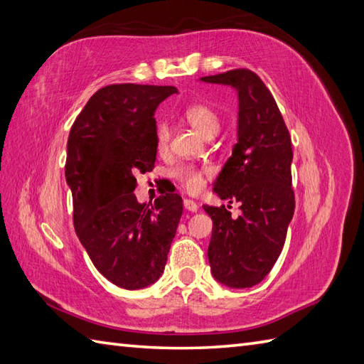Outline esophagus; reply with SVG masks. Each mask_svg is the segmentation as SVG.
I'll return each mask as SVG.
<instances>
[{"label": "esophagus", "instance_id": "34e87169", "mask_svg": "<svg viewBox=\"0 0 364 364\" xmlns=\"http://www.w3.org/2000/svg\"><path fill=\"white\" fill-rule=\"evenodd\" d=\"M183 205H184L186 210H189V213H197V210H198V206H197V203H196V201H193V200H189V198H186V200L183 201Z\"/></svg>", "mask_w": 364, "mask_h": 364}]
</instances>
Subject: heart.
I'll use <instances>...</instances> for the list:
<instances>
[{
	"label": "heart",
	"instance_id": "obj_1",
	"mask_svg": "<svg viewBox=\"0 0 364 364\" xmlns=\"http://www.w3.org/2000/svg\"><path fill=\"white\" fill-rule=\"evenodd\" d=\"M186 119L196 129L200 134L208 138V136H215L220 129V117L214 112L213 108L203 104H193L186 108L184 112ZM171 138V130H168V125L166 122H161L156 129V144L158 149H164ZM176 178L181 181L188 191H198L203 184L201 173L196 171L193 167H180L178 171L175 172Z\"/></svg>",
	"mask_w": 364,
	"mask_h": 364
}]
</instances>
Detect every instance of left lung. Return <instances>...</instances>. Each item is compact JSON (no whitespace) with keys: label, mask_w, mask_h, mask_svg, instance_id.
<instances>
[{"label":"left lung","mask_w":364,"mask_h":364,"mask_svg":"<svg viewBox=\"0 0 364 364\" xmlns=\"http://www.w3.org/2000/svg\"><path fill=\"white\" fill-rule=\"evenodd\" d=\"M200 80L231 87L239 99L237 142L214 181V193L239 201L242 214L232 218L225 206H203L213 218L210 273L230 289H250L276 264L294 214L291 139L257 74L232 70Z\"/></svg>","instance_id":"8db88e82"}]
</instances>
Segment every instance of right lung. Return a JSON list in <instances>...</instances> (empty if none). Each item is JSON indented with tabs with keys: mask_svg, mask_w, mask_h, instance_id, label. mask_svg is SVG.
<instances>
[{
	"mask_svg": "<svg viewBox=\"0 0 364 364\" xmlns=\"http://www.w3.org/2000/svg\"><path fill=\"white\" fill-rule=\"evenodd\" d=\"M175 92L134 83L100 88L68 138L75 234L99 273L125 290L161 277L183 214L178 193L158 197L154 206L133 193L134 175L150 172L156 159V108Z\"/></svg>",
	"mask_w": 364,
	"mask_h": 364,
	"instance_id": "add662e5",
	"label": "right lung"
}]
</instances>
